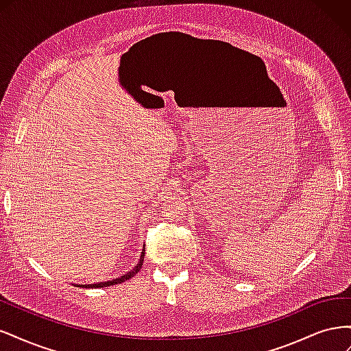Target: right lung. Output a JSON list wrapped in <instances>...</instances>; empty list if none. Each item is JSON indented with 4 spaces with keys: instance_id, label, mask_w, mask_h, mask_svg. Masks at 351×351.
<instances>
[{
    "instance_id": "obj_1",
    "label": "right lung",
    "mask_w": 351,
    "mask_h": 351,
    "mask_svg": "<svg viewBox=\"0 0 351 351\" xmlns=\"http://www.w3.org/2000/svg\"><path fill=\"white\" fill-rule=\"evenodd\" d=\"M143 258H145V249H143V252H142V254H141L139 263H137L136 267H134L130 272H127V274L121 275L120 278H115V280H112V281H107V282H98V284H86V285H84V284H80V285H77V287H83V289H99V287H110V285H115V284L124 282V281H127L129 278L134 277V275L141 271L142 265H143Z\"/></svg>"
}]
</instances>
